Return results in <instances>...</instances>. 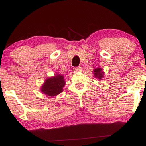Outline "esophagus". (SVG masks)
<instances>
[{"instance_id": "esophagus-1", "label": "esophagus", "mask_w": 146, "mask_h": 146, "mask_svg": "<svg viewBox=\"0 0 146 146\" xmlns=\"http://www.w3.org/2000/svg\"><path fill=\"white\" fill-rule=\"evenodd\" d=\"M81 70H82V68L80 67V66H78V67H75L73 71H74L75 72H79V71H81Z\"/></svg>"}]
</instances>
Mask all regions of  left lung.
Returning <instances> with one entry per match:
<instances>
[{"mask_svg": "<svg viewBox=\"0 0 146 146\" xmlns=\"http://www.w3.org/2000/svg\"><path fill=\"white\" fill-rule=\"evenodd\" d=\"M93 74H94V77L97 78L99 80H103L104 77V73L103 70L102 68H96L95 69L93 70Z\"/></svg>", "mask_w": 146, "mask_h": 146, "instance_id": "8db88e82", "label": "left lung"}]
</instances>
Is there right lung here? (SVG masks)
Returning a JSON list of instances; mask_svg holds the SVG:
<instances>
[{"mask_svg":"<svg viewBox=\"0 0 146 146\" xmlns=\"http://www.w3.org/2000/svg\"><path fill=\"white\" fill-rule=\"evenodd\" d=\"M65 84L64 76L57 73L53 77H50L44 80L40 87V91L47 96L55 97L63 91Z\"/></svg>","mask_w":146,"mask_h":146,"instance_id":"1","label":"right lung"}]
</instances>
